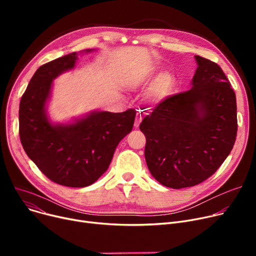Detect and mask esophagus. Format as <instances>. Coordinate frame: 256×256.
<instances>
[{"label":"esophagus","instance_id":"esophagus-1","mask_svg":"<svg viewBox=\"0 0 256 256\" xmlns=\"http://www.w3.org/2000/svg\"><path fill=\"white\" fill-rule=\"evenodd\" d=\"M142 119H143V117H142V115L141 114H138L137 115V117H136V119H135V128H139V126H140V124H141V121H142Z\"/></svg>","mask_w":256,"mask_h":256}]
</instances>
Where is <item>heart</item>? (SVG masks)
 Here are the masks:
<instances>
[{
  "label": "heart",
  "mask_w": 256,
  "mask_h": 256,
  "mask_svg": "<svg viewBox=\"0 0 256 256\" xmlns=\"http://www.w3.org/2000/svg\"><path fill=\"white\" fill-rule=\"evenodd\" d=\"M158 74L154 67H139L126 72L122 76V84L130 90H138L146 87L143 92L145 102L158 104L169 98L176 88V76L170 72Z\"/></svg>",
  "instance_id": "b5f03b06"
}]
</instances>
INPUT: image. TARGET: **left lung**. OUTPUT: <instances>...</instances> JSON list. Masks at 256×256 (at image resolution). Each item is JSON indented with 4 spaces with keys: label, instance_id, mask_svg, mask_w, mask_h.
I'll use <instances>...</instances> for the list:
<instances>
[{
    "label": "left lung",
    "instance_id": "8db88e82",
    "mask_svg": "<svg viewBox=\"0 0 256 256\" xmlns=\"http://www.w3.org/2000/svg\"><path fill=\"white\" fill-rule=\"evenodd\" d=\"M189 91L156 104L140 124L152 176L172 189L193 186L217 171L238 132L236 93L221 67L195 56Z\"/></svg>",
    "mask_w": 256,
    "mask_h": 256
}]
</instances>
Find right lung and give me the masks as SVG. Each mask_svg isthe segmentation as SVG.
Returning a JSON list of instances; mask_svg holds the SVG:
<instances>
[{
    "instance_id": "1",
    "label": "right lung",
    "mask_w": 256,
    "mask_h": 256,
    "mask_svg": "<svg viewBox=\"0 0 256 256\" xmlns=\"http://www.w3.org/2000/svg\"><path fill=\"white\" fill-rule=\"evenodd\" d=\"M76 59L78 54L72 52L36 70L20 104V138L26 156L48 178L83 188L106 171L118 143L132 130L136 111H98L72 124H52L46 106L52 80L72 70Z\"/></svg>"
}]
</instances>
